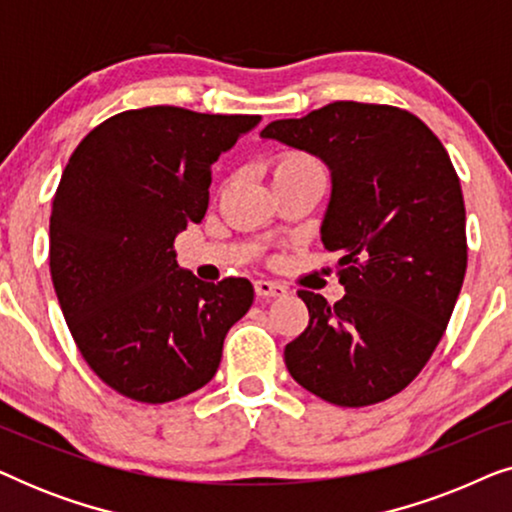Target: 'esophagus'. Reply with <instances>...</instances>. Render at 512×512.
Instances as JSON below:
<instances>
[{"label": "esophagus", "instance_id": "obj_1", "mask_svg": "<svg viewBox=\"0 0 512 512\" xmlns=\"http://www.w3.org/2000/svg\"><path fill=\"white\" fill-rule=\"evenodd\" d=\"M254 289L261 298H279L286 293V286L279 282H272V279H256Z\"/></svg>", "mask_w": 512, "mask_h": 512}]
</instances>
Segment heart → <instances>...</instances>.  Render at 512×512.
I'll use <instances>...</instances> for the list:
<instances>
[{
	"label": "heart",
	"mask_w": 512,
	"mask_h": 512,
	"mask_svg": "<svg viewBox=\"0 0 512 512\" xmlns=\"http://www.w3.org/2000/svg\"><path fill=\"white\" fill-rule=\"evenodd\" d=\"M310 165H317V163L307 156H303V153H296V151L282 153V156L275 160V165H272V177H277V174L293 172V170H303V167H310Z\"/></svg>",
	"instance_id": "b5f03b06"
}]
</instances>
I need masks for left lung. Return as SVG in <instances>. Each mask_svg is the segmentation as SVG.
Returning <instances> with one entry per match:
<instances>
[{
	"mask_svg": "<svg viewBox=\"0 0 512 512\" xmlns=\"http://www.w3.org/2000/svg\"><path fill=\"white\" fill-rule=\"evenodd\" d=\"M321 158L331 200L321 242L345 296L298 291L310 324L284 349L300 387L342 408L396 396L443 338L466 275V209L440 139L410 111L333 102L261 132Z\"/></svg>",
	"mask_w": 512,
	"mask_h": 512,
	"instance_id": "obj_1",
	"label": "left lung"
}]
</instances>
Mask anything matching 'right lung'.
Segmentation results:
<instances>
[{"instance_id":"1","label":"right lung","mask_w":512,"mask_h":512,"mask_svg":"<svg viewBox=\"0 0 512 512\" xmlns=\"http://www.w3.org/2000/svg\"><path fill=\"white\" fill-rule=\"evenodd\" d=\"M261 116L146 107L90 130L69 158L51 212L55 296L83 359L139 403L198 391L223 340L254 303L244 277L200 282L174 237L200 223L212 165Z\"/></svg>"}]
</instances>
